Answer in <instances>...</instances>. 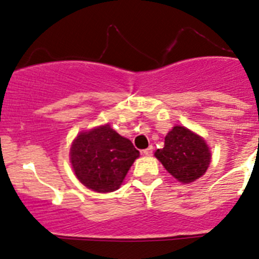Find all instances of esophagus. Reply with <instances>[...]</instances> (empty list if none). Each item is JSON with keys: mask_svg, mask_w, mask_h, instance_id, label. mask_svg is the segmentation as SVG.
<instances>
[{"mask_svg": "<svg viewBox=\"0 0 259 259\" xmlns=\"http://www.w3.org/2000/svg\"><path fill=\"white\" fill-rule=\"evenodd\" d=\"M152 153H153V147H152V145H150V147H148L147 149L143 150V154H144V155H152Z\"/></svg>", "mask_w": 259, "mask_h": 259, "instance_id": "obj_1", "label": "esophagus"}]
</instances>
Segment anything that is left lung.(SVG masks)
I'll return each instance as SVG.
<instances>
[{"label": "left lung", "instance_id": "left-lung-1", "mask_svg": "<svg viewBox=\"0 0 259 259\" xmlns=\"http://www.w3.org/2000/svg\"><path fill=\"white\" fill-rule=\"evenodd\" d=\"M157 159L182 183H190L205 175L211 162L206 142L185 126L173 127L164 138V147L154 153Z\"/></svg>", "mask_w": 259, "mask_h": 259}]
</instances>
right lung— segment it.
<instances>
[{
  "label": "right lung",
  "mask_w": 259,
  "mask_h": 259,
  "mask_svg": "<svg viewBox=\"0 0 259 259\" xmlns=\"http://www.w3.org/2000/svg\"><path fill=\"white\" fill-rule=\"evenodd\" d=\"M69 154L72 167L82 185L104 193L121 186L127 170L139 157V150L106 124L79 133Z\"/></svg>",
  "instance_id": "add662e5"
}]
</instances>
